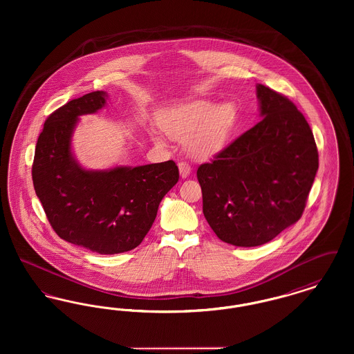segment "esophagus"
Here are the masks:
<instances>
[{"label": "esophagus", "instance_id": "34e87169", "mask_svg": "<svg viewBox=\"0 0 354 354\" xmlns=\"http://www.w3.org/2000/svg\"><path fill=\"white\" fill-rule=\"evenodd\" d=\"M179 172L182 178H187L191 174V166L187 162H180L179 163Z\"/></svg>", "mask_w": 354, "mask_h": 354}]
</instances>
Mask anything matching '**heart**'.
I'll list each match as a JSON object with an SVG mask.
<instances>
[{
  "label": "heart",
  "instance_id": "heart-1",
  "mask_svg": "<svg viewBox=\"0 0 354 354\" xmlns=\"http://www.w3.org/2000/svg\"><path fill=\"white\" fill-rule=\"evenodd\" d=\"M237 122L234 103L196 101L159 114L158 123L169 138L185 140V149L196 159H211L227 145ZM160 143V139L156 138Z\"/></svg>",
  "mask_w": 354,
  "mask_h": 354
}]
</instances>
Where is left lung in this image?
Returning a JSON list of instances; mask_svg holds the SVG:
<instances>
[{
    "instance_id": "1",
    "label": "left lung",
    "mask_w": 354,
    "mask_h": 354,
    "mask_svg": "<svg viewBox=\"0 0 354 354\" xmlns=\"http://www.w3.org/2000/svg\"><path fill=\"white\" fill-rule=\"evenodd\" d=\"M263 119L201 165L203 214L221 241L266 244L301 218L319 169L313 133L293 102L257 84Z\"/></svg>"
}]
</instances>
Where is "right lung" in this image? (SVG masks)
<instances>
[{
    "label": "right lung",
    "instance_id": "1",
    "mask_svg": "<svg viewBox=\"0 0 354 354\" xmlns=\"http://www.w3.org/2000/svg\"><path fill=\"white\" fill-rule=\"evenodd\" d=\"M93 91L50 114L34 153L35 194L61 239L101 254L127 252L151 228L159 204L179 180L174 160L138 167L91 171L75 160L71 136L78 118L106 104Z\"/></svg>",
    "mask_w": 354,
    "mask_h": 354
}]
</instances>
